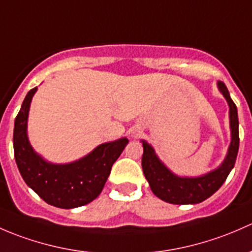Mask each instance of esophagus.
<instances>
[{
  "mask_svg": "<svg viewBox=\"0 0 252 252\" xmlns=\"http://www.w3.org/2000/svg\"><path fill=\"white\" fill-rule=\"evenodd\" d=\"M137 136H138V134H137V133H136V137H137Z\"/></svg>",
  "mask_w": 252,
  "mask_h": 252,
  "instance_id": "obj_1",
  "label": "esophagus"
}]
</instances>
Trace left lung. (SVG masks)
I'll return each mask as SVG.
<instances>
[{
	"label": "left lung",
	"mask_w": 252,
	"mask_h": 252,
	"mask_svg": "<svg viewBox=\"0 0 252 252\" xmlns=\"http://www.w3.org/2000/svg\"><path fill=\"white\" fill-rule=\"evenodd\" d=\"M220 92L227 100L229 105V125H230V141L229 148L225 159L216 170L200 177H180L171 172L164 165V162L158 158L155 150L148 142L143 143V157H142V168L143 173L149 182L153 193L161 200L170 204L186 205L199 204L216 193L228 175L234 167L239 150V120H238L237 105L230 98L227 87L222 81L217 82Z\"/></svg>",
	"instance_id": "8db88e82"
}]
</instances>
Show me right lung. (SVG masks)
Masks as SVG:
<instances>
[{
    "mask_svg": "<svg viewBox=\"0 0 252 252\" xmlns=\"http://www.w3.org/2000/svg\"><path fill=\"white\" fill-rule=\"evenodd\" d=\"M37 87L28 92L14 121L13 147L19 172L25 183L46 203L74 209L94 200L103 190L111 166L128 143L127 138L98 145L90 154L70 164H52L40 157L28 138L30 103Z\"/></svg>",
    "mask_w": 252,
    "mask_h": 252,
    "instance_id": "add662e5",
    "label": "right lung"
}]
</instances>
